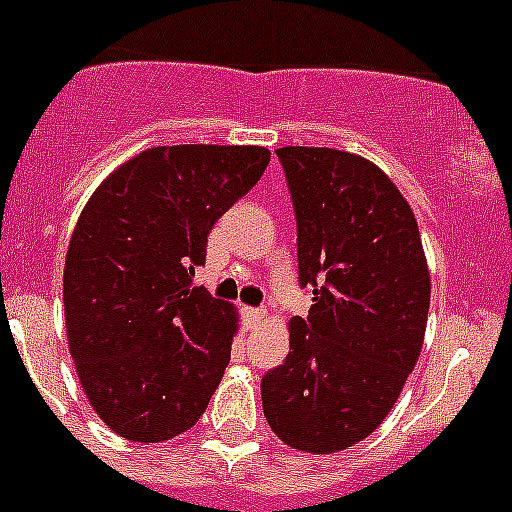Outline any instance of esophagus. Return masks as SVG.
<instances>
[{
    "label": "esophagus",
    "instance_id": "34e87169",
    "mask_svg": "<svg viewBox=\"0 0 512 512\" xmlns=\"http://www.w3.org/2000/svg\"><path fill=\"white\" fill-rule=\"evenodd\" d=\"M242 315H245L247 326L255 328V326H260L262 318H265V310H262V308H242Z\"/></svg>",
    "mask_w": 512,
    "mask_h": 512
}]
</instances>
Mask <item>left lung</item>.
Segmentation results:
<instances>
[{"instance_id":"1","label":"left lung","mask_w":512,"mask_h":512,"mask_svg":"<svg viewBox=\"0 0 512 512\" xmlns=\"http://www.w3.org/2000/svg\"><path fill=\"white\" fill-rule=\"evenodd\" d=\"M308 318H290L283 366L262 376V409L288 447L331 455L369 437L422 351L429 283L417 219L394 181L338 148L285 146Z\"/></svg>"}]
</instances>
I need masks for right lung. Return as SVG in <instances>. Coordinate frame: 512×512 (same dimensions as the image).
Instances as JSON below:
<instances>
[{
	"instance_id": "add662e5",
	"label": "right lung",
	"mask_w": 512,
	"mask_h": 512,
	"mask_svg": "<svg viewBox=\"0 0 512 512\" xmlns=\"http://www.w3.org/2000/svg\"><path fill=\"white\" fill-rule=\"evenodd\" d=\"M265 146H154L93 191L70 237L62 300L90 407L131 442L199 422L240 328L237 308L194 288L214 222L257 184Z\"/></svg>"
}]
</instances>
